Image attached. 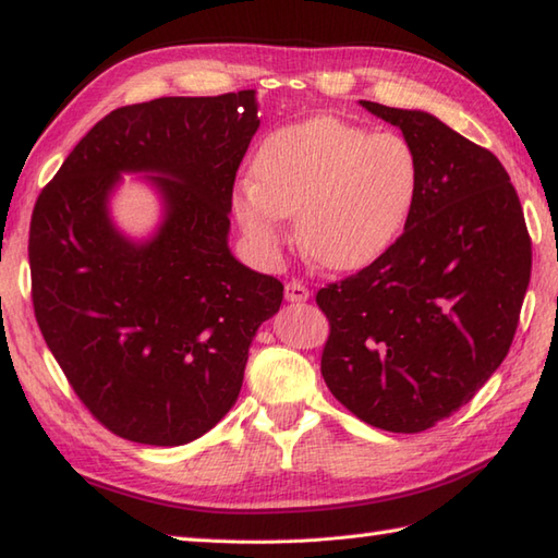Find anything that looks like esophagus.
I'll list each match as a JSON object with an SVG mask.
<instances>
[{
	"label": "esophagus",
	"instance_id": "obj_1",
	"mask_svg": "<svg viewBox=\"0 0 558 558\" xmlns=\"http://www.w3.org/2000/svg\"><path fill=\"white\" fill-rule=\"evenodd\" d=\"M286 300L288 302H306L310 300V290H306L302 282H298V280H290L288 286H286Z\"/></svg>",
	"mask_w": 558,
	"mask_h": 558
}]
</instances>
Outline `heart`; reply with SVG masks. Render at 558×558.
I'll return each mask as SVG.
<instances>
[{
  "mask_svg": "<svg viewBox=\"0 0 558 558\" xmlns=\"http://www.w3.org/2000/svg\"><path fill=\"white\" fill-rule=\"evenodd\" d=\"M420 189V153L405 136L318 114L260 141L254 184L236 189L234 216L264 258L280 254L282 218H294L306 256L352 270L396 244Z\"/></svg>",
  "mask_w": 558,
  "mask_h": 558,
  "instance_id": "b5f03b06",
  "label": "heart"
}]
</instances>
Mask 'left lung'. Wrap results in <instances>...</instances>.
<instances>
[{
  "mask_svg": "<svg viewBox=\"0 0 558 558\" xmlns=\"http://www.w3.org/2000/svg\"><path fill=\"white\" fill-rule=\"evenodd\" d=\"M417 148L422 189L396 244L316 304L330 324L322 374L354 417L417 434L489 381L511 348L532 244L492 150L434 114L360 100Z\"/></svg>",
  "mask_w": 558,
  "mask_h": 558,
  "instance_id": "8db88e82",
  "label": "left lung"
}]
</instances>
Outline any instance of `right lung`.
<instances>
[{
    "mask_svg": "<svg viewBox=\"0 0 558 558\" xmlns=\"http://www.w3.org/2000/svg\"><path fill=\"white\" fill-rule=\"evenodd\" d=\"M256 112V90L112 110L35 201V318L83 405L126 441L182 446L213 429L240 396L258 326L280 310L282 282L228 246ZM122 171L148 173L163 198L144 243L109 218Z\"/></svg>",
    "mask_w": 558,
    "mask_h": 558,
    "instance_id": "obj_1",
    "label": "right lung"
}]
</instances>
